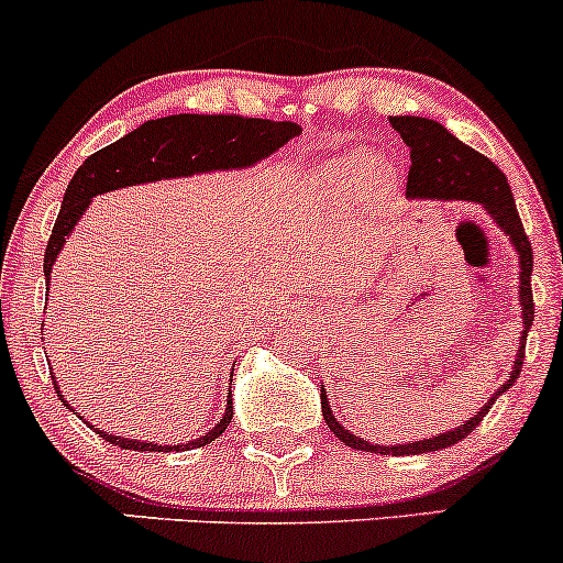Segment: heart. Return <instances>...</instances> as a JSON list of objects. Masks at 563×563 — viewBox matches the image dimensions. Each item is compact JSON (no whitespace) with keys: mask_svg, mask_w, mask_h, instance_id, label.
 <instances>
[{"mask_svg":"<svg viewBox=\"0 0 563 563\" xmlns=\"http://www.w3.org/2000/svg\"><path fill=\"white\" fill-rule=\"evenodd\" d=\"M398 195L395 168L382 154L347 152L325 159L312 176V202L325 213L355 200L361 208H385Z\"/></svg>","mask_w":563,"mask_h":563,"instance_id":"heart-1","label":"heart"}]
</instances>
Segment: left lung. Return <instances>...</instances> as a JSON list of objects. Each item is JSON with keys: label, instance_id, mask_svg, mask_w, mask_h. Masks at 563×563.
I'll list each match as a JSON object with an SVG mask.
<instances>
[{"label": "left lung", "instance_id": "8db88e82", "mask_svg": "<svg viewBox=\"0 0 563 563\" xmlns=\"http://www.w3.org/2000/svg\"><path fill=\"white\" fill-rule=\"evenodd\" d=\"M390 125L400 133L404 144L411 150V170H409V181H406V197H409V200H465V202H475V206H481L492 216L494 224L508 234L510 245L518 253V269H521L518 272V301H521L523 331H521V339H518V352H516V361H512L510 379L505 382V385L499 387V390L494 393L465 424H460V428L438 432V435L422 438V441L395 443V446H387V443L385 446H382V443H368L363 441V438H357L355 432L344 430L342 422H336L329 398H325V387L320 385L323 419L331 428L333 435H336L344 446L361 449V452H372V454L409 456V454L438 452V449H449L454 446V443H460L462 438L471 435L475 424H481V419L489 413L494 400L516 385L518 374H521V363H523V344H527L529 325H532L534 320L532 243H529L521 219H518L508 178H505V173L499 170L489 157H484L481 152H475L467 144H462L452 131H446L441 122L428 120V117H411V114L390 117Z\"/></svg>", "mask_w": 563, "mask_h": 563}]
</instances>
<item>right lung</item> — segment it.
I'll list each match as a JSON object with an SVG mask.
<instances>
[{"mask_svg":"<svg viewBox=\"0 0 563 563\" xmlns=\"http://www.w3.org/2000/svg\"><path fill=\"white\" fill-rule=\"evenodd\" d=\"M299 133L301 128L296 122H272L240 114H170L144 122V125L122 135L114 144L90 154L74 173L69 189L64 195V206H60L58 219H55L53 234L47 240L45 280L51 283L55 258L64 251L66 240H69L74 227L88 211L96 195L122 187H135V184L163 181V178L195 176V173L251 168V165L262 163L264 157H269L272 152L280 150L283 144H288ZM53 385L58 390L55 376ZM58 400L66 409H71V404L64 395H58ZM230 419L232 395H227L224 417L206 435L197 438V441L181 443V446H176V443L165 446V443L111 435V432H103L96 424H88L98 435L107 438L109 443L120 449H133V452H178V449H200L216 441L227 430Z\"/></svg>","mask_w":563,"mask_h":563,"instance_id":"obj_1","label":"right lung"}]
</instances>
